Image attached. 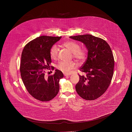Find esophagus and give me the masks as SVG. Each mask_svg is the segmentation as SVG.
Segmentation results:
<instances>
[{
	"mask_svg": "<svg viewBox=\"0 0 132 132\" xmlns=\"http://www.w3.org/2000/svg\"><path fill=\"white\" fill-rule=\"evenodd\" d=\"M64 76H67L71 75V74H68V73H64Z\"/></svg>",
	"mask_w": 132,
	"mask_h": 132,
	"instance_id": "1",
	"label": "esophagus"
}]
</instances>
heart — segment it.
<instances>
[{"label":"heart","instance_id":"obj_1","mask_svg":"<svg viewBox=\"0 0 132 132\" xmlns=\"http://www.w3.org/2000/svg\"><path fill=\"white\" fill-rule=\"evenodd\" d=\"M63 44L64 46L73 53L74 58L77 60L82 61L85 59L86 51L85 50L80 48V45L78 43L73 41H68L65 42ZM50 53L51 59H55L56 58L58 54V48L57 45H54L52 46ZM75 67V64L73 62H60L57 66V68L64 73H68Z\"/></svg>","mask_w":132,"mask_h":132}]
</instances>
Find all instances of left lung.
Instances as JSON below:
<instances>
[{
  "instance_id": "1",
  "label": "left lung",
  "mask_w": 132,
  "mask_h": 132,
  "mask_svg": "<svg viewBox=\"0 0 132 132\" xmlns=\"http://www.w3.org/2000/svg\"><path fill=\"white\" fill-rule=\"evenodd\" d=\"M69 38L82 42L88 51L87 60L80 69L86 76L79 75L76 92L84 100H96L106 90L113 77L114 60L112 50L105 40L91 35Z\"/></svg>"
}]
</instances>
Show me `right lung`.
<instances>
[{"mask_svg": "<svg viewBox=\"0 0 132 132\" xmlns=\"http://www.w3.org/2000/svg\"><path fill=\"white\" fill-rule=\"evenodd\" d=\"M61 37L40 36L26 44L22 53L20 72L26 89L36 99L51 100L58 94L62 72L55 70L53 75L45 77V69L50 68V48Z\"/></svg>", "mask_w": 132, "mask_h": 132, "instance_id": "obj_1", "label": "right lung"}]
</instances>
